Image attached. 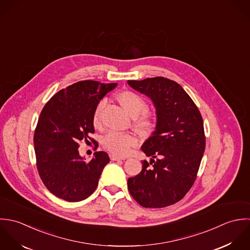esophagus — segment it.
I'll list each match as a JSON object with an SVG mask.
<instances>
[{
	"mask_svg": "<svg viewBox=\"0 0 250 250\" xmlns=\"http://www.w3.org/2000/svg\"><path fill=\"white\" fill-rule=\"evenodd\" d=\"M110 159H111V160H125V157L118 156V155H116V154L111 153V154H110Z\"/></svg>",
	"mask_w": 250,
	"mask_h": 250,
	"instance_id": "34e87169",
	"label": "esophagus"
}]
</instances>
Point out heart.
I'll return each mask as SVG.
<instances>
[{"instance_id":"obj_1","label":"heart","mask_w":250,"mask_h":250,"mask_svg":"<svg viewBox=\"0 0 250 250\" xmlns=\"http://www.w3.org/2000/svg\"><path fill=\"white\" fill-rule=\"evenodd\" d=\"M117 99L122 106L133 116L134 127L143 134H149L154 130L157 125L156 112L148 108L146 100L133 91H123L118 94ZM106 100H100L93 114V125L96 128L103 126L102 110ZM138 137L132 132L110 131L103 140V146L107 150L116 155H126L131 149L137 146Z\"/></svg>"}]
</instances>
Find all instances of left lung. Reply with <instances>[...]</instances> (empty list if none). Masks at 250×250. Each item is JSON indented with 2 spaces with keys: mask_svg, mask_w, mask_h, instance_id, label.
<instances>
[{
  "mask_svg": "<svg viewBox=\"0 0 250 250\" xmlns=\"http://www.w3.org/2000/svg\"><path fill=\"white\" fill-rule=\"evenodd\" d=\"M152 100L157 125L142 150L140 174L127 180L130 195L144 208L173 205L192 188L206 147L204 123L194 101L177 82L164 77L128 80Z\"/></svg>",
  "mask_w": 250,
  "mask_h": 250,
  "instance_id": "8db88e82",
  "label": "left lung"
}]
</instances>
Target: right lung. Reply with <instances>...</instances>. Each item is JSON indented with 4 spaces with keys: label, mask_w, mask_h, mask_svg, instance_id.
<instances>
[{
    "label": "right lung",
    "mask_w": 250,
    "mask_h": 250,
    "mask_svg": "<svg viewBox=\"0 0 250 250\" xmlns=\"http://www.w3.org/2000/svg\"><path fill=\"white\" fill-rule=\"evenodd\" d=\"M117 86L85 80L59 91L44 105L35 129L34 145L40 177L52 194L67 202L88 198L98 188L101 172L110 161L96 151L84 161L78 148L95 133L93 114L100 100Z\"/></svg>",
    "instance_id": "right-lung-1"
}]
</instances>
